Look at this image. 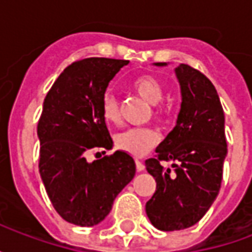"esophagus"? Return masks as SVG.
I'll return each mask as SVG.
<instances>
[{
    "label": "esophagus",
    "mask_w": 252,
    "mask_h": 252,
    "mask_svg": "<svg viewBox=\"0 0 252 252\" xmlns=\"http://www.w3.org/2000/svg\"><path fill=\"white\" fill-rule=\"evenodd\" d=\"M135 163H136L137 171H143V170L146 169V166H144V163H143V162H140V160H135Z\"/></svg>",
    "instance_id": "obj_1"
}]
</instances>
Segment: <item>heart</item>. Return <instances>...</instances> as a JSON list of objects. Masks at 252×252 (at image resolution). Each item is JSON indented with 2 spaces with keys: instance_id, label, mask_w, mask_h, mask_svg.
<instances>
[{
  "instance_id": "obj_1",
  "label": "heart",
  "mask_w": 252,
  "mask_h": 252,
  "mask_svg": "<svg viewBox=\"0 0 252 252\" xmlns=\"http://www.w3.org/2000/svg\"><path fill=\"white\" fill-rule=\"evenodd\" d=\"M132 90L150 105H159L164 98V89L157 78L143 75L131 85ZM101 115L106 123L115 124L120 119V105L112 93H105L101 98ZM158 117L159 110H154ZM159 143V135L150 128H132L116 136V146L132 157H144Z\"/></svg>"
}]
</instances>
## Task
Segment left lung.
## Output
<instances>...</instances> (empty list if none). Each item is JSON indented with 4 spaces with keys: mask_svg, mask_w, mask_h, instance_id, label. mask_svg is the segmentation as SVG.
<instances>
[{
    "mask_svg": "<svg viewBox=\"0 0 252 252\" xmlns=\"http://www.w3.org/2000/svg\"><path fill=\"white\" fill-rule=\"evenodd\" d=\"M174 71L182 98L177 124L157 147V157L146 160L157 181L146 213L160 231H180L200 221L219 194L227 157L224 110L213 83L188 64ZM160 160L177 161L175 173L164 170Z\"/></svg>",
    "mask_w": 252,
    "mask_h": 252,
    "instance_id": "left-lung-1",
    "label": "left lung"
}]
</instances>
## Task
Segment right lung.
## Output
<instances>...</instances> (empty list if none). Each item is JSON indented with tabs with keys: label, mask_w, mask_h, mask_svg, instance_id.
<instances>
[{
	"label": "right lung",
	"mask_w": 252,
	"mask_h": 252,
	"mask_svg": "<svg viewBox=\"0 0 252 252\" xmlns=\"http://www.w3.org/2000/svg\"><path fill=\"white\" fill-rule=\"evenodd\" d=\"M128 63L109 58L71 63L43 104L37 124L41 181L55 211L75 225L92 227L102 221L136 173L135 160L124 151L92 163L85 157L93 148L113 147L101 115V98Z\"/></svg>",
	"instance_id": "1"
}]
</instances>
